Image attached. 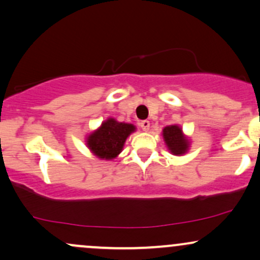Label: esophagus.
<instances>
[{"label": "esophagus", "mask_w": 260, "mask_h": 260, "mask_svg": "<svg viewBox=\"0 0 260 260\" xmlns=\"http://www.w3.org/2000/svg\"><path fill=\"white\" fill-rule=\"evenodd\" d=\"M140 127H142V129L144 132H148L149 128H150V122L148 120H144L140 122Z\"/></svg>", "instance_id": "1"}]
</instances>
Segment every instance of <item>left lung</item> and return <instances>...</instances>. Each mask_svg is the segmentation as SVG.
<instances>
[{"label":"left lung","instance_id":"8db88e82","mask_svg":"<svg viewBox=\"0 0 260 260\" xmlns=\"http://www.w3.org/2000/svg\"><path fill=\"white\" fill-rule=\"evenodd\" d=\"M162 136H164L165 143L167 148L173 155L180 156L184 155L189 150L190 142L183 134V131L177 124H172L167 126L162 131Z\"/></svg>","mask_w":260,"mask_h":260}]
</instances>
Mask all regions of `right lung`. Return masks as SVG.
<instances>
[{
	"mask_svg": "<svg viewBox=\"0 0 260 260\" xmlns=\"http://www.w3.org/2000/svg\"><path fill=\"white\" fill-rule=\"evenodd\" d=\"M134 131L136 126L132 123L108 118L98 129L87 137V146L96 157L102 160H112L122 151L127 137Z\"/></svg>",
	"mask_w": 260,
	"mask_h": 260,
	"instance_id": "1",
	"label": "right lung"
}]
</instances>
